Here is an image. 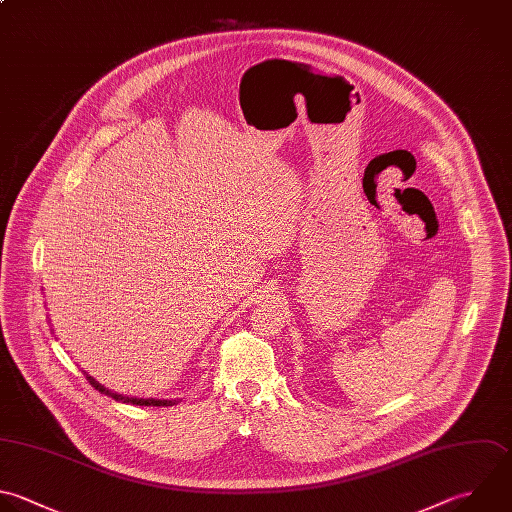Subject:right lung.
Wrapping results in <instances>:
<instances>
[{"instance_id":"1","label":"right lung","mask_w":512,"mask_h":512,"mask_svg":"<svg viewBox=\"0 0 512 512\" xmlns=\"http://www.w3.org/2000/svg\"><path fill=\"white\" fill-rule=\"evenodd\" d=\"M86 374V378L90 380V384L96 388V390H100L102 394H108V396H112L114 400H118V402H130V404H136V406H172V404H176V400H160V398H132V396H124V394H116V392H112V390H108L106 386H102L94 376H90L88 372H84Z\"/></svg>"}]
</instances>
